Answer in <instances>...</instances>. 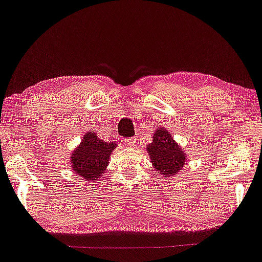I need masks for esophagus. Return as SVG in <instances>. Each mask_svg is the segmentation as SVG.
<instances>
[{"instance_id":"1","label":"esophagus","mask_w":262,"mask_h":262,"mask_svg":"<svg viewBox=\"0 0 262 262\" xmlns=\"http://www.w3.org/2000/svg\"><path fill=\"white\" fill-rule=\"evenodd\" d=\"M124 142H125V145L127 147H136L137 144H138V141H137V139H135V138H130V139H126V140H124Z\"/></svg>"}]
</instances>
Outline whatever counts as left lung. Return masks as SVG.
Returning a JSON list of instances; mask_svg holds the SVG:
<instances>
[{"label": "left lung", "instance_id": "left-lung-1", "mask_svg": "<svg viewBox=\"0 0 262 262\" xmlns=\"http://www.w3.org/2000/svg\"><path fill=\"white\" fill-rule=\"evenodd\" d=\"M152 138L154 140L147 147V151L154 169L160 171V173L165 178L177 174L185 165V151L176 144L170 133L164 129H157Z\"/></svg>", "mask_w": 262, "mask_h": 262}]
</instances>
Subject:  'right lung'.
I'll use <instances>...</instances> for the list:
<instances>
[{
  "label": "right lung",
  "instance_id": "obj_1",
  "mask_svg": "<svg viewBox=\"0 0 262 262\" xmlns=\"http://www.w3.org/2000/svg\"><path fill=\"white\" fill-rule=\"evenodd\" d=\"M114 148V142H106L96 133L88 132L80 147L72 154L74 171L85 180H96L105 172Z\"/></svg>",
  "mask_w": 262,
  "mask_h": 262
}]
</instances>
